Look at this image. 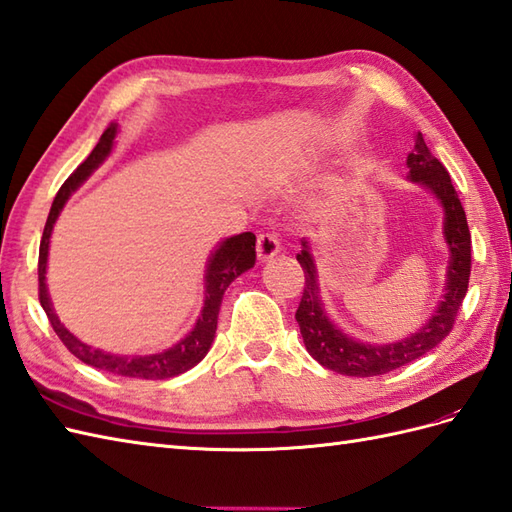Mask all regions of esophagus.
<instances>
[{"label":"esophagus","mask_w":512,"mask_h":512,"mask_svg":"<svg viewBox=\"0 0 512 512\" xmlns=\"http://www.w3.org/2000/svg\"><path fill=\"white\" fill-rule=\"evenodd\" d=\"M278 252H280V241H278L276 234H271V232L258 234V239H256L258 260H263V263H265V260H271Z\"/></svg>","instance_id":"34e87169"}]
</instances>
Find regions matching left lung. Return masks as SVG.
I'll return each instance as SVG.
<instances>
[{"instance_id": "left-lung-1", "label": "left lung", "mask_w": 512, "mask_h": 512, "mask_svg": "<svg viewBox=\"0 0 512 512\" xmlns=\"http://www.w3.org/2000/svg\"><path fill=\"white\" fill-rule=\"evenodd\" d=\"M406 165L410 169L408 180L426 186L443 206V236L447 249H450L443 299L434 308L432 317L417 332L402 341L386 345L360 343L352 339V336H347L341 328L334 326L326 313V306L321 302L317 265L306 239H302V252L297 254L306 278L302 302H299L295 313L299 332H302L308 354L319 365L343 373V376H382V373H389L428 354L452 332L458 308L463 306V299L467 295L471 273V234L463 204H460L458 193L450 180V173L430 154L421 132L415 134V149L408 154Z\"/></svg>"}]
</instances>
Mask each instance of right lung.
Listing matches in <instances>:
<instances>
[{
    "instance_id": "add662e5",
    "label": "right lung",
    "mask_w": 512,
    "mask_h": 512,
    "mask_svg": "<svg viewBox=\"0 0 512 512\" xmlns=\"http://www.w3.org/2000/svg\"><path fill=\"white\" fill-rule=\"evenodd\" d=\"M115 136H117V123H110V126L104 130L102 139H99V143L93 147L89 158H86L82 165L71 173L54 197V204H52V210H49L41 247H39V299L49 323H52L54 332L58 334V339L65 343L67 350L76 358H80L82 363L91 365L95 369L117 373V376H126V378L165 380L189 371L208 354L217 332V317H219L223 293H226L228 286L239 278L241 273L252 269L256 263V236L252 232L230 236V239L221 241L215 252L210 254L208 265H206V276H204L202 315H199L195 328L186 334L180 343L169 347V350L149 354V356H121V354H110L104 350H95V347L82 343L78 336H73L65 326H62L52 306V299H49V293H47L45 273H47L49 239H52L54 223L60 215V210L65 208L71 193L76 191L78 186L110 156L112 145H115Z\"/></svg>"
}]
</instances>
